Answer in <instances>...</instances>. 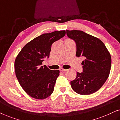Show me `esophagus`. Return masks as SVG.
Returning a JSON list of instances; mask_svg holds the SVG:
<instances>
[{
  "label": "esophagus",
  "mask_w": 120,
  "mask_h": 120,
  "mask_svg": "<svg viewBox=\"0 0 120 120\" xmlns=\"http://www.w3.org/2000/svg\"><path fill=\"white\" fill-rule=\"evenodd\" d=\"M60 71H67V69H63V68H60Z\"/></svg>",
  "instance_id": "esophagus-1"
}]
</instances>
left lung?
Segmentation results:
<instances>
[{"label":"left lung","mask_w":120,"mask_h":120,"mask_svg":"<svg viewBox=\"0 0 120 120\" xmlns=\"http://www.w3.org/2000/svg\"><path fill=\"white\" fill-rule=\"evenodd\" d=\"M67 35L76 45V57L83 58L82 71L77 72L70 82L75 92L88 95L96 92L107 80L110 71V54L101 40L81 30H66Z\"/></svg>","instance_id":"1"}]
</instances>
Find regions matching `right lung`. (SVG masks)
Masks as SVG:
<instances>
[{
  "instance_id": "right-lung-1",
  "label": "right lung",
  "mask_w": 120,
  "mask_h": 120,
  "mask_svg": "<svg viewBox=\"0 0 120 120\" xmlns=\"http://www.w3.org/2000/svg\"><path fill=\"white\" fill-rule=\"evenodd\" d=\"M65 34V30L42 34L26 44L16 58L18 81L24 91L35 99H45L53 92L60 70L49 69L42 65V62L50 57L52 44Z\"/></svg>"
}]
</instances>
